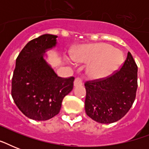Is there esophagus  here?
Instances as JSON below:
<instances>
[{"instance_id":"obj_1","label":"esophagus","mask_w":149,"mask_h":149,"mask_svg":"<svg viewBox=\"0 0 149 149\" xmlns=\"http://www.w3.org/2000/svg\"><path fill=\"white\" fill-rule=\"evenodd\" d=\"M73 85H74L75 87L78 86H82L83 85V80L80 78H77V79H75Z\"/></svg>"}]
</instances>
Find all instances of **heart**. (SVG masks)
<instances>
[{"label":"heart","instance_id":"obj_1","mask_svg":"<svg viewBox=\"0 0 149 149\" xmlns=\"http://www.w3.org/2000/svg\"><path fill=\"white\" fill-rule=\"evenodd\" d=\"M72 60L87 64L86 76L92 79L108 77L120 67L124 61L122 52L104 42L81 45L71 51Z\"/></svg>","mask_w":149,"mask_h":149}]
</instances>
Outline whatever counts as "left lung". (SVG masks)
<instances>
[{
	"instance_id": "obj_1",
	"label": "left lung",
	"mask_w": 149,
	"mask_h": 149,
	"mask_svg": "<svg viewBox=\"0 0 149 149\" xmlns=\"http://www.w3.org/2000/svg\"><path fill=\"white\" fill-rule=\"evenodd\" d=\"M138 66L129 52L118 72L103 80L86 82L85 111L98 123L118 121L134 103L138 87Z\"/></svg>"
}]
</instances>
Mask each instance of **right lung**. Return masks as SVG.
<instances>
[{
  "label": "right lung",
  "instance_id": "add662e5",
  "mask_svg": "<svg viewBox=\"0 0 149 149\" xmlns=\"http://www.w3.org/2000/svg\"><path fill=\"white\" fill-rule=\"evenodd\" d=\"M58 36L45 34L27 43L17 59L11 83V96L20 111L35 120L58 114L62 101L73 88L74 78L57 76L47 62L46 52L57 45Z\"/></svg>",
  "mask_w": 149,
  "mask_h": 149
}]
</instances>
